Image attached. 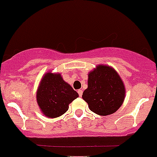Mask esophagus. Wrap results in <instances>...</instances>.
Listing matches in <instances>:
<instances>
[{"instance_id":"1","label":"esophagus","mask_w":157,"mask_h":157,"mask_svg":"<svg viewBox=\"0 0 157 157\" xmlns=\"http://www.w3.org/2000/svg\"><path fill=\"white\" fill-rule=\"evenodd\" d=\"M82 92H83V91L82 90V89H78V95H79L80 97L82 95Z\"/></svg>"}]
</instances>
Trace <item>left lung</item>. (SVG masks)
<instances>
[{
    "mask_svg": "<svg viewBox=\"0 0 157 157\" xmlns=\"http://www.w3.org/2000/svg\"><path fill=\"white\" fill-rule=\"evenodd\" d=\"M88 88L82 98L91 111L108 116L117 111L125 98V86L120 76L110 66L100 65L88 75Z\"/></svg>",
    "mask_w": 157,
    "mask_h": 157,
    "instance_id": "8db88e82",
    "label": "left lung"
}]
</instances>
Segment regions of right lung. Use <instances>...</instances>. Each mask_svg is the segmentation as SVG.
Listing matches in <instances>:
<instances>
[{
    "instance_id": "add662e5",
    "label": "right lung",
    "mask_w": 157,
    "mask_h": 157,
    "mask_svg": "<svg viewBox=\"0 0 157 157\" xmlns=\"http://www.w3.org/2000/svg\"><path fill=\"white\" fill-rule=\"evenodd\" d=\"M36 97L43 114L56 118L68 111V105L78 97V94L64 81L61 74L49 71L41 78Z\"/></svg>"
}]
</instances>
